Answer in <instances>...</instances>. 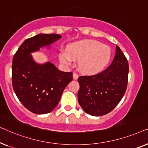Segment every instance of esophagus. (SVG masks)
Here are the masks:
<instances>
[{"instance_id":"34e87169","label":"esophagus","mask_w":148,"mask_h":148,"mask_svg":"<svg viewBox=\"0 0 148 148\" xmlns=\"http://www.w3.org/2000/svg\"><path fill=\"white\" fill-rule=\"evenodd\" d=\"M78 78V75L76 73H73V79L74 80H77Z\"/></svg>"}]
</instances>
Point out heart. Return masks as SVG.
<instances>
[{"label": "heart", "instance_id": "b5f03b06", "mask_svg": "<svg viewBox=\"0 0 148 148\" xmlns=\"http://www.w3.org/2000/svg\"><path fill=\"white\" fill-rule=\"evenodd\" d=\"M111 49L107 45L92 39H83L70 44L66 52L62 51L60 60L70 65L72 60H78V68L85 74H96L103 70L111 61Z\"/></svg>", "mask_w": 148, "mask_h": 148}]
</instances>
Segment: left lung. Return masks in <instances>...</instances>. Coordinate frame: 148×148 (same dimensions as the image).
Here are the masks:
<instances>
[{"label": "left lung", "instance_id": "left-lung-1", "mask_svg": "<svg viewBox=\"0 0 148 148\" xmlns=\"http://www.w3.org/2000/svg\"><path fill=\"white\" fill-rule=\"evenodd\" d=\"M128 61L116 45V52L111 65L101 73L80 76L78 101L88 115L102 116L115 109L123 97L127 86Z\"/></svg>", "mask_w": 148, "mask_h": 148}]
</instances>
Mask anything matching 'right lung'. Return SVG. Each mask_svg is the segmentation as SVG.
Instances as JSON below:
<instances>
[{
	"instance_id": "add662e5",
	"label": "right lung",
	"mask_w": 148,
	"mask_h": 148,
	"mask_svg": "<svg viewBox=\"0 0 148 148\" xmlns=\"http://www.w3.org/2000/svg\"><path fill=\"white\" fill-rule=\"evenodd\" d=\"M58 34H37L26 39L14 54L12 82L16 97L25 107L37 115L52 111L59 103L66 86L72 80V72L58 70L49 62L37 63L32 53L61 39Z\"/></svg>"
}]
</instances>
